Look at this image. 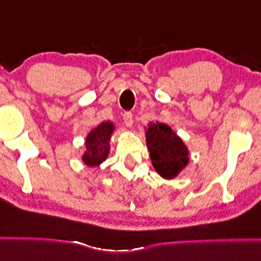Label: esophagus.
Returning <instances> with one entry per match:
<instances>
[{
	"instance_id": "obj_1",
	"label": "esophagus",
	"mask_w": 261,
	"mask_h": 261,
	"mask_svg": "<svg viewBox=\"0 0 261 261\" xmlns=\"http://www.w3.org/2000/svg\"><path fill=\"white\" fill-rule=\"evenodd\" d=\"M122 118H124V122H125V125H126V126H128V127L133 126V122H134L133 113L125 112L124 115H122Z\"/></svg>"
}]
</instances>
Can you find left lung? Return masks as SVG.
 Here are the masks:
<instances>
[{"instance_id": "8db88e82", "label": "left lung", "mask_w": 261, "mask_h": 261, "mask_svg": "<svg viewBox=\"0 0 261 261\" xmlns=\"http://www.w3.org/2000/svg\"><path fill=\"white\" fill-rule=\"evenodd\" d=\"M149 157L158 174L173 178L188 164V148L168 125L152 122L146 131Z\"/></svg>"}]
</instances>
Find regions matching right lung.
<instances>
[{"label":"right lung","mask_w":261,"mask_h":261,"mask_svg":"<svg viewBox=\"0 0 261 261\" xmlns=\"http://www.w3.org/2000/svg\"><path fill=\"white\" fill-rule=\"evenodd\" d=\"M113 130V122L104 121L89 133L86 140V152L83 154V162L86 164L95 167L106 161L109 154V141Z\"/></svg>","instance_id":"1"}]
</instances>
